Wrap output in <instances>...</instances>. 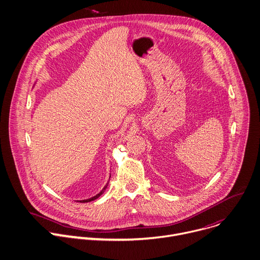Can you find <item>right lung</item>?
Here are the masks:
<instances>
[{
	"label": "right lung",
	"mask_w": 260,
	"mask_h": 260,
	"mask_svg": "<svg viewBox=\"0 0 260 260\" xmlns=\"http://www.w3.org/2000/svg\"><path fill=\"white\" fill-rule=\"evenodd\" d=\"M110 178H111V175H110ZM110 182V181H109ZM109 182L106 184V186L103 187L96 196H94V197H92V198H90V199H87V200H80V201H78V202H81V203H88V202H91V201H94V200H96V199H98L103 192H105V190H106V188L108 187V185H109Z\"/></svg>",
	"instance_id": "add662e5"
}]
</instances>
